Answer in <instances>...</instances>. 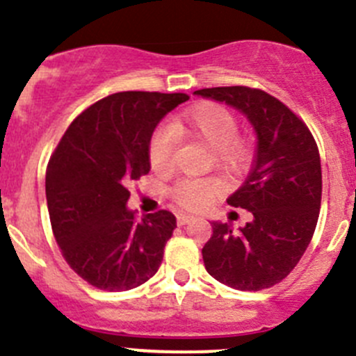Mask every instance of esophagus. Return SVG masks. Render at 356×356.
Masks as SVG:
<instances>
[{
	"label": "esophagus",
	"mask_w": 356,
	"mask_h": 356,
	"mask_svg": "<svg viewBox=\"0 0 356 356\" xmlns=\"http://www.w3.org/2000/svg\"><path fill=\"white\" fill-rule=\"evenodd\" d=\"M191 219H193V217L188 216V213H179V216H177V224H179V226H184V224H188Z\"/></svg>",
	"instance_id": "1"
}]
</instances>
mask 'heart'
Masks as SVG:
<instances>
[{
    "mask_svg": "<svg viewBox=\"0 0 356 356\" xmlns=\"http://www.w3.org/2000/svg\"><path fill=\"white\" fill-rule=\"evenodd\" d=\"M172 129L179 136L191 137L216 151L219 167L238 172L248 160V147L236 137V118L226 108L212 102L193 106L184 115L172 122ZM174 131V132H175ZM173 132V133H174ZM170 129H158L149 140V161L154 170L170 167L175 149V134ZM220 191L216 179H186L174 188L175 202L188 210H200Z\"/></svg>",
    "mask_w": 356,
    "mask_h": 356,
    "instance_id": "heart-1",
    "label": "heart"
}]
</instances>
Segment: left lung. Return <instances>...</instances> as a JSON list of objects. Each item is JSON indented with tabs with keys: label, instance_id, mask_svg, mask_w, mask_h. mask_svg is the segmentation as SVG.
Wrapping results in <instances>:
<instances>
[{
	"label": "left lung",
	"instance_id": "obj_1",
	"mask_svg": "<svg viewBox=\"0 0 356 356\" xmlns=\"http://www.w3.org/2000/svg\"><path fill=\"white\" fill-rule=\"evenodd\" d=\"M195 95L236 109L257 139L250 174L227 198L252 212V220L238 231L213 220L202 248L205 270L238 291L273 287L294 270L315 233L322 202L318 147L308 127L266 92L217 86Z\"/></svg>",
	"mask_w": 356,
	"mask_h": 356
}]
</instances>
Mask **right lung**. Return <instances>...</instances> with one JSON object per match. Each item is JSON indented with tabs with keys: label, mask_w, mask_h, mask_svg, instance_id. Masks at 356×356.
<instances>
[{
	"label": "right lung",
	"mask_w": 356,
	"mask_h": 356,
	"mask_svg": "<svg viewBox=\"0 0 356 356\" xmlns=\"http://www.w3.org/2000/svg\"><path fill=\"white\" fill-rule=\"evenodd\" d=\"M186 94L118 92L83 111L47 168L48 213L72 270L109 292L149 280L175 227L168 210L137 220L127 207L130 181L151 170L149 140Z\"/></svg>",
	"instance_id": "obj_1"
}]
</instances>
